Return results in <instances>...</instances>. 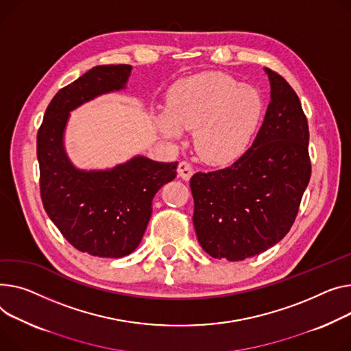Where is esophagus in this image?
<instances>
[{"mask_svg":"<svg viewBox=\"0 0 351 351\" xmlns=\"http://www.w3.org/2000/svg\"><path fill=\"white\" fill-rule=\"evenodd\" d=\"M178 175L183 179V180H189L193 175V168L189 162L182 160L178 165Z\"/></svg>","mask_w":351,"mask_h":351,"instance_id":"1","label":"esophagus"}]
</instances>
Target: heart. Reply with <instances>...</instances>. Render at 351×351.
<instances>
[{"mask_svg":"<svg viewBox=\"0 0 351 351\" xmlns=\"http://www.w3.org/2000/svg\"><path fill=\"white\" fill-rule=\"evenodd\" d=\"M263 111V99L254 87L210 72L176 84L167 112L156 117V125L172 138H179L182 131H193L196 154L207 163L223 165L245 152Z\"/></svg>","mask_w":351,"mask_h":351,"instance_id":"1","label":"heart"}]
</instances>
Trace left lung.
Instances as JSON below:
<instances>
[{
	"mask_svg": "<svg viewBox=\"0 0 351 351\" xmlns=\"http://www.w3.org/2000/svg\"><path fill=\"white\" fill-rule=\"evenodd\" d=\"M271 101L254 143L232 165L191 179L193 224L213 258L241 261L281 241L311 179L309 127L288 82L264 69Z\"/></svg>",
	"mask_w": 351,
	"mask_h": 351,
	"instance_id": "8db88e82",
	"label": "left lung"
}]
</instances>
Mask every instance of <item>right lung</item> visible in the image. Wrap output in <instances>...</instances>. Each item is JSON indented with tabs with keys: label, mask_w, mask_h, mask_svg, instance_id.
<instances>
[{
	"label": "right lung",
	"mask_w": 351,
	"mask_h": 351,
	"mask_svg": "<svg viewBox=\"0 0 351 351\" xmlns=\"http://www.w3.org/2000/svg\"><path fill=\"white\" fill-rule=\"evenodd\" d=\"M130 64L96 66L60 88L38 131L40 197L63 237L82 252L106 258L131 254L143 240L152 199L176 178L178 162L136 155L114 168H76L64 149L70 111L107 93L124 90Z\"/></svg>",
	"instance_id": "add662e5"
}]
</instances>
